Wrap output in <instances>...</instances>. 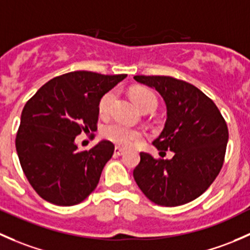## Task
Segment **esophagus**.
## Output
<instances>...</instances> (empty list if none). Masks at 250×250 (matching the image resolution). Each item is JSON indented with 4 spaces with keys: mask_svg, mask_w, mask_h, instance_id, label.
Instances as JSON below:
<instances>
[{
    "mask_svg": "<svg viewBox=\"0 0 250 250\" xmlns=\"http://www.w3.org/2000/svg\"><path fill=\"white\" fill-rule=\"evenodd\" d=\"M125 153V150L123 148H120V146H115L114 148V154L115 155H118V156H120V155H123V154Z\"/></svg>",
    "mask_w": 250,
    "mask_h": 250,
    "instance_id": "34e87169",
    "label": "esophagus"
}]
</instances>
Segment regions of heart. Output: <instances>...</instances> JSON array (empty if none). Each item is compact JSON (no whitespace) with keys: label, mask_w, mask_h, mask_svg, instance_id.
<instances>
[{"label":"heart","mask_w":250,"mask_h":250,"mask_svg":"<svg viewBox=\"0 0 250 250\" xmlns=\"http://www.w3.org/2000/svg\"><path fill=\"white\" fill-rule=\"evenodd\" d=\"M115 95H117V92L114 90H110L101 97L99 104V110L102 115L108 114L110 106H112L113 101L115 99ZM132 99L140 109H143L144 107L150 106V104H155L156 106L155 95L146 89L133 90ZM102 133L110 142L118 144L120 146H125V148H130V146H135L143 137V133L140 130L128 127L127 125L123 124V123H113V124L107 125L104 128Z\"/></svg>","instance_id":"b5f03b06"}]
</instances>
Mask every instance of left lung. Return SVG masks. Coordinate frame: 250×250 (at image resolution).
<instances>
[{"mask_svg": "<svg viewBox=\"0 0 250 250\" xmlns=\"http://www.w3.org/2000/svg\"><path fill=\"white\" fill-rule=\"evenodd\" d=\"M155 89L166 104V123L154 141L171 159L141 153L133 169L138 188L151 202L176 207L197 199L214 182L223 167L229 131L214 102L196 86L167 76H135Z\"/></svg>", "mask_w": 250, "mask_h": 250, "instance_id": "1", "label": "left lung"}]
</instances>
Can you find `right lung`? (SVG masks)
Wrapping results in <instances>:
<instances>
[{
	"label": "right lung",
	"instance_id": "right-lung-1",
	"mask_svg": "<svg viewBox=\"0 0 250 250\" xmlns=\"http://www.w3.org/2000/svg\"><path fill=\"white\" fill-rule=\"evenodd\" d=\"M126 77L69 72L45 83L25 104L15 146L25 176L45 201L74 206L96 189L114 144L102 140L79 151L76 137L96 130L100 100Z\"/></svg>",
	"mask_w": 250,
	"mask_h": 250
}]
</instances>
